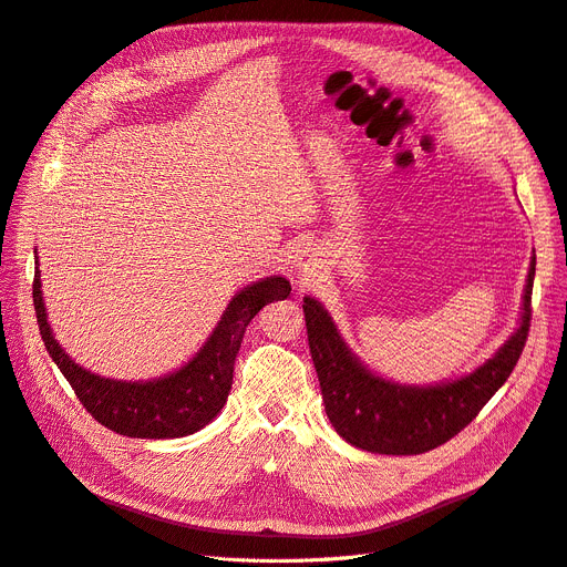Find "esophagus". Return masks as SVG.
Listing matches in <instances>:
<instances>
[{
  "instance_id": "esophagus-1",
  "label": "esophagus",
  "mask_w": 567,
  "mask_h": 567,
  "mask_svg": "<svg viewBox=\"0 0 567 567\" xmlns=\"http://www.w3.org/2000/svg\"><path fill=\"white\" fill-rule=\"evenodd\" d=\"M291 270H295L297 276H310V272L316 270V259H312V251L308 247L299 249V255L291 261Z\"/></svg>"
}]
</instances>
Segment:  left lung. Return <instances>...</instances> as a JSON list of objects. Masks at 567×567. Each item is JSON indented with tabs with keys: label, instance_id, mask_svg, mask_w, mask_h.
<instances>
[{
	"label": "left lung",
	"instance_id": "obj_1",
	"mask_svg": "<svg viewBox=\"0 0 567 567\" xmlns=\"http://www.w3.org/2000/svg\"><path fill=\"white\" fill-rule=\"evenodd\" d=\"M533 280L535 257L512 337L474 371L430 385L396 383L371 371L343 341L329 310L318 299L303 297L308 346L333 430L350 446L381 455H417L446 444L514 371L530 329Z\"/></svg>",
	"mask_w": 567,
	"mask_h": 567
}]
</instances>
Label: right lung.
<instances>
[{
  "mask_svg": "<svg viewBox=\"0 0 567 567\" xmlns=\"http://www.w3.org/2000/svg\"><path fill=\"white\" fill-rule=\"evenodd\" d=\"M34 266L32 299L39 333L51 360L100 425L135 439H177L213 423L234 383L236 354L247 324L264 306L287 299L291 291L289 280L282 276L261 278L243 287L228 301L217 327L192 360L158 379L121 381L83 369L58 343L41 295L39 257Z\"/></svg>",
  "mask_w": 567,
  "mask_h": 567,
  "instance_id": "obj_1",
  "label": "right lung"
}]
</instances>
